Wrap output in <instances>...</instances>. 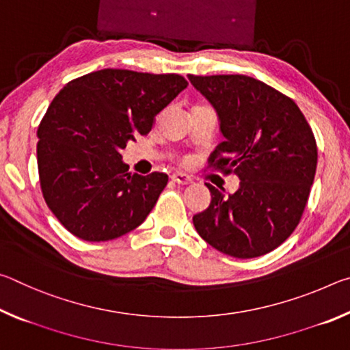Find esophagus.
Masks as SVG:
<instances>
[{"label": "esophagus", "mask_w": 350, "mask_h": 350, "mask_svg": "<svg viewBox=\"0 0 350 350\" xmlns=\"http://www.w3.org/2000/svg\"><path fill=\"white\" fill-rule=\"evenodd\" d=\"M171 180L176 182V183H180V185H188V183L193 182L191 176H188L187 173H179V171L171 174Z\"/></svg>", "instance_id": "1"}]
</instances>
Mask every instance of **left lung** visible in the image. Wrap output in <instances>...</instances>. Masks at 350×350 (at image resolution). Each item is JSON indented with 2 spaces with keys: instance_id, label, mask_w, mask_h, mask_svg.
Here are the masks:
<instances>
[{
  "instance_id": "8db88e82",
  "label": "left lung",
  "mask_w": 350,
  "mask_h": 350,
  "mask_svg": "<svg viewBox=\"0 0 350 350\" xmlns=\"http://www.w3.org/2000/svg\"><path fill=\"white\" fill-rule=\"evenodd\" d=\"M188 80L217 114L224 142L211 152V165L241 180L233 194L205 183L211 202L193 216L194 228L228 256H262L280 247L303 216L318 161L312 129L293 100L253 77Z\"/></svg>"
}]
</instances>
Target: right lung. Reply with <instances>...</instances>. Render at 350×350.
Returning a JSON list of instances; mask_svg holds the SVG:
<instances>
[{
	"instance_id": "1",
	"label": "right lung",
	"mask_w": 350,
	"mask_h": 350,
	"mask_svg": "<svg viewBox=\"0 0 350 350\" xmlns=\"http://www.w3.org/2000/svg\"><path fill=\"white\" fill-rule=\"evenodd\" d=\"M188 86L177 74L102 69L69 81L38 126L37 161L47 206L68 232L111 241L145 221L165 173H128L122 150Z\"/></svg>"
}]
</instances>
